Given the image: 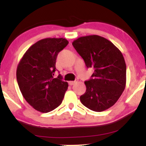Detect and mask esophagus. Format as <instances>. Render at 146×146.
<instances>
[{"label":"esophagus","instance_id":"obj_1","mask_svg":"<svg viewBox=\"0 0 146 146\" xmlns=\"http://www.w3.org/2000/svg\"><path fill=\"white\" fill-rule=\"evenodd\" d=\"M78 82V80H76L75 81H70L69 82H68V84H69V85H71V86H72V85L75 84V83H77Z\"/></svg>","mask_w":146,"mask_h":146}]
</instances>
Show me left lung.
Returning a JSON list of instances; mask_svg holds the SVG:
<instances>
[{
    "label": "left lung",
    "instance_id": "8db88e82",
    "mask_svg": "<svg viewBox=\"0 0 146 146\" xmlns=\"http://www.w3.org/2000/svg\"><path fill=\"white\" fill-rule=\"evenodd\" d=\"M87 68H94L91 78L84 82V106L95 112L108 109L125 89L126 65L121 52L111 42L98 35L82 36L72 43Z\"/></svg>",
    "mask_w": 146,
    "mask_h": 146
}]
</instances>
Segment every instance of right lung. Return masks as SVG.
<instances>
[{
  "label": "right lung",
  "instance_id": "add662e5",
  "mask_svg": "<svg viewBox=\"0 0 146 146\" xmlns=\"http://www.w3.org/2000/svg\"><path fill=\"white\" fill-rule=\"evenodd\" d=\"M68 44L65 38H44L31 46L16 70L20 90L34 109L48 113L62 102L68 84L59 74L54 78L58 54Z\"/></svg>",
  "mask_w": 146,
  "mask_h": 146
}]
</instances>
